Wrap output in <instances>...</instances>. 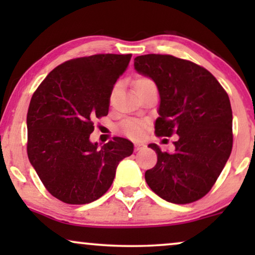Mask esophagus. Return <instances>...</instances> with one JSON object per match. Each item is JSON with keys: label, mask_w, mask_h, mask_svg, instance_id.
Returning a JSON list of instances; mask_svg holds the SVG:
<instances>
[{"label": "esophagus", "mask_w": 255, "mask_h": 255, "mask_svg": "<svg viewBox=\"0 0 255 255\" xmlns=\"http://www.w3.org/2000/svg\"><path fill=\"white\" fill-rule=\"evenodd\" d=\"M145 147L144 142H134V151H140Z\"/></svg>", "instance_id": "obj_1"}]
</instances>
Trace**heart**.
<instances>
[{
  "mask_svg": "<svg viewBox=\"0 0 255 255\" xmlns=\"http://www.w3.org/2000/svg\"><path fill=\"white\" fill-rule=\"evenodd\" d=\"M148 83H153L151 80L147 78H138L134 81V89L139 88V87H142L145 85H148ZM145 124L140 121H134V120H128L124 121L121 125V130L123 131L128 137L131 138H139L144 132Z\"/></svg>",
  "mask_w": 255,
  "mask_h": 255,
  "instance_id": "1",
  "label": "heart"
}]
</instances>
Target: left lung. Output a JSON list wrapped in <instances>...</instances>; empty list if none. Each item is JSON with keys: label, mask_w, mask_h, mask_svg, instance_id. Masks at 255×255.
Segmentation results:
<instances>
[{"label": "left lung", "mask_w": 255, "mask_h": 255, "mask_svg": "<svg viewBox=\"0 0 255 255\" xmlns=\"http://www.w3.org/2000/svg\"><path fill=\"white\" fill-rule=\"evenodd\" d=\"M134 69L158 87L155 133L179 135L173 152L158 155L145 180L167 202L187 204L209 193L232 151V109L214 75L194 62L163 54L134 58Z\"/></svg>", "instance_id": "8db88e82"}]
</instances>
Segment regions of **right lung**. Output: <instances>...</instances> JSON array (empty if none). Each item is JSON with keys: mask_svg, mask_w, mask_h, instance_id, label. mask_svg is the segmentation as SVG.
Listing matches in <instances>:
<instances>
[{"mask_svg": "<svg viewBox=\"0 0 255 255\" xmlns=\"http://www.w3.org/2000/svg\"><path fill=\"white\" fill-rule=\"evenodd\" d=\"M131 54H96L66 61L48 74L26 116L27 156L52 196L68 204L96 201L109 189L133 144L116 137L90 141L93 120L107 116L115 83Z\"/></svg>", "mask_w": 255, "mask_h": 255, "instance_id": "right-lung-1", "label": "right lung"}]
</instances>
